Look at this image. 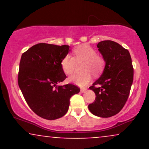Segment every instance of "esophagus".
<instances>
[{"mask_svg": "<svg viewBox=\"0 0 149 149\" xmlns=\"http://www.w3.org/2000/svg\"><path fill=\"white\" fill-rule=\"evenodd\" d=\"M86 90H87L86 88H83L80 89V92H85V91H86Z\"/></svg>", "mask_w": 149, "mask_h": 149, "instance_id": "esophagus-1", "label": "esophagus"}]
</instances>
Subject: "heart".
<instances>
[{
  "label": "heart",
  "mask_w": 149,
  "mask_h": 149,
  "mask_svg": "<svg viewBox=\"0 0 149 149\" xmlns=\"http://www.w3.org/2000/svg\"><path fill=\"white\" fill-rule=\"evenodd\" d=\"M73 57L66 54L61 61V68L66 75L72 74L76 63L82 62L80 73L69 78V81L79 86H84L91 80L92 75L97 76L104 71L106 61L104 58L97 54L96 49L88 44H83L73 49Z\"/></svg>",
  "instance_id": "obj_1"
}]
</instances>
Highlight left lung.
Here are the masks:
<instances>
[{"label":"left lung","mask_w":149,"mask_h":149,"mask_svg":"<svg viewBox=\"0 0 149 149\" xmlns=\"http://www.w3.org/2000/svg\"><path fill=\"white\" fill-rule=\"evenodd\" d=\"M106 61L103 73L90 86L96 95L88 109L94 115L102 118L115 116L127 102L134 76L130 54L116 42L104 40L97 45Z\"/></svg>","instance_id":"left-lung-1"}]
</instances>
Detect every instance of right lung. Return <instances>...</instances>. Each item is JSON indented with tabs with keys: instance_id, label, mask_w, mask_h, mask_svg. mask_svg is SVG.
<instances>
[{
	"instance_id": "1",
	"label": "right lung",
	"mask_w": 149,
	"mask_h": 149,
	"mask_svg": "<svg viewBox=\"0 0 149 149\" xmlns=\"http://www.w3.org/2000/svg\"><path fill=\"white\" fill-rule=\"evenodd\" d=\"M69 46L38 43L22 54L18 85L29 107L40 117L55 120L68 111L70 98L80 92L73 84L57 85L66 76L61 61Z\"/></svg>"
}]
</instances>
